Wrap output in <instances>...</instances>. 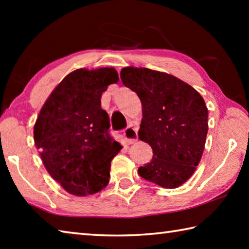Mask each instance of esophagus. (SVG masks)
<instances>
[{
  "label": "esophagus",
  "instance_id": "1",
  "mask_svg": "<svg viewBox=\"0 0 249 249\" xmlns=\"http://www.w3.org/2000/svg\"><path fill=\"white\" fill-rule=\"evenodd\" d=\"M123 135L125 137V141L127 144H134L138 140V135H137V130L134 127H126L123 132Z\"/></svg>",
  "mask_w": 249,
  "mask_h": 249
}]
</instances>
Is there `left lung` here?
Returning <instances> with one entry per match:
<instances>
[{
    "mask_svg": "<svg viewBox=\"0 0 249 249\" xmlns=\"http://www.w3.org/2000/svg\"><path fill=\"white\" fill-rule=\"evenodd\" d=\"M125 87L142 105L138 136L153 148V159L138 174L166 189L183 184L196 171L208 134V108L199 92L182 80L160 71L126 67Z\"/></svg>",
    "mask_w": 249,
    "mask_h": 249,
    "instance_id": "obj_1",
    "label": "left lung"
}]
</instances>
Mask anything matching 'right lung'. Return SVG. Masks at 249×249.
<instances>
[{
	"instance_id": "1",
	"label": "right lung",
	"mask_w": 249,
	"mask_h": 249,
	"mask_svg": "<svg viewBox=\"0 0 249 249\" xmlns=\"http://www.w3.org/2000/svg\"><path fill=\"white\" fill-rule=\"evenodd\" d=\"M119 81L114 68L77 69L54 88L34 126L48 174L67 192L84 196L105 188L112 159L122 149L108 134L101 96Z\"/></svg>"
}]
</instances>
